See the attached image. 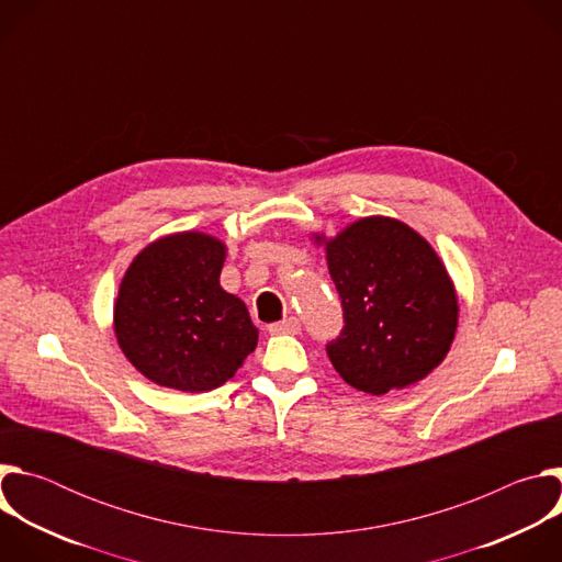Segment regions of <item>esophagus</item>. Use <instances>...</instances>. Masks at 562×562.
<instances>
[{"instance_id":"34e87169","label":"esophagus","mask_w":562,"mask_h":562,"mask_svg":"<svg viewBox=\"0 0 562 562\" xmlns=\"http://www.w3.org/2000/svg\"><path fill=\"white\" fill-rule=\"evenodd\" d=\"M269 334H271V336H280V334H291V336H295V334H300V319H297V317H286V319H282V323L271 325V327H269Z\"/></svg>"}]
</instances>
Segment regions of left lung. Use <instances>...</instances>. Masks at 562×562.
I'll return each mask as SVG.
<instances>
[{
	"label": "left lung",
	"instance_id": "obj_1",
	"mask_svg": "<svg viewBox=\"0 0 562 562\" xmlns=\"http://www.w3.org/2000/svg\"><path fill=\"white\" fill-rule=\"evenodd\" d=\"M311 239L325 247L342 297L345 329L327 345L340 378L371 395L427 378L451 349L460 311L434 247L386 215L360 217L334 237L311 233Z\"/></svg>",
	"mask_w": 562,
	"mask_h": 562
}]
</instances>
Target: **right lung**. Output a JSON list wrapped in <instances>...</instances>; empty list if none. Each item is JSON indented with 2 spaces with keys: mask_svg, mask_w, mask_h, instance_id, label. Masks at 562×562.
Listing matches in <instances>:
<instances>
[{
  "mask_svg": "<svg viewBox=\"0 0 562 562\" xmlns=\"http://www.w3.org/2000/svg\"><path fill=\"white\" fill-rule=\"evenodd\" d=\"M226 245L202 231L155 239L128 265L113 304L126 360L150 382L202 393L222 386L258 347L247 304L220 286Z\"/></svg>",
  "mask_w": 562,
  "mask_h": 562,
  "instance_id": "1",
  "label": "right lung"
}]
</instances>
